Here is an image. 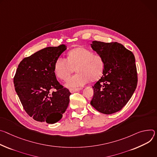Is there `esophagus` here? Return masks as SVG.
I'll list each match as a JSON object with an SVG mask.
<instances>
[{"mask_svg": "<svg viewBox=\"0 0 157 157\" xmlns=\"http://www.w3.org/2000/svg\"><path fill=\"white\" fill-rule=\"evenodd\" d=\"M81 90L80 88H76V89H70L69 91L71 92V93H74L75 92H78V91H80Z\"/></svg>", "mask_w": 157, "mask_h": 157, "instance_id": "esophagus-1", "label": "esophagus"}]
</instances>
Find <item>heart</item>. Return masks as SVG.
<instances>
[{
  "mask_svg": "<svg viewBox=\"0 0 157 157\" xmlns=\"http://www.w3.org/2000/svg\"><path fill=\"white\" fill-rule=\"evenodd\" d=\"M104 60L98 54H93L90 50L78 47L68 53L67 60L63 58L56 60L54 72L62 80H66L75 71L77 72L70 78L65 86L68 88L80 86L89 80L94 82L102 75L104 71Z\"/></svg>",
  "mask_w": 157,
  "mask_h": 157,
  "instance_id": "1",
  "label": "heart"
}]
</instances>
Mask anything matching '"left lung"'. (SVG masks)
Wrapping results in <instances>:
<instances>
[{"label":"left lung","mask_w":157,"mask_h":157,"mask_svg":"<svg viewBox=\"0 0 157 157\" xmlns=\"http://www.w3.org/2000/svg\"><path fill=\"white\" fill-rule=\"evenodd\" d=\"M90 45L105 63L102 77L92 86L90 104L101 113L112 114L126 105L136 88L135 59L132 52L117 42L94 40Z\"/></svg>","instance_id":"8db88e82"}]
</instances>
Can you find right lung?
Listing matches in <instances>:
<instances>
[{"label":"right lung","mask_w":157,"mask_h":157,"mask_svg":"<svg viewBox=\"0 0 157 157\" xmlns=\"http://www.w3.org/2000/svg\"><path fill=\"white\" fill-rule=\"evenodd\" d=\"M67 49L64 44L43 48L19 63L13 78L15 92L27 114L38 121L53 124L67 110L71 93L57 81L56 60ZM56 89L52 94L49 91Z\"/></svg>","instance_id":"add662e5"}]
</instances>
